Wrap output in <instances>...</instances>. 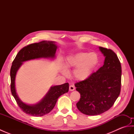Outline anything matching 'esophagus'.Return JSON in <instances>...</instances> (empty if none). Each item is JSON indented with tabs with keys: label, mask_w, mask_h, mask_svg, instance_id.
<instances>
[{
	"label": "esophagus",
	"mask_w": 134,
	"mask_h": 134,
	"mask_svg": "<svg viewBox=\"0 0 134 134\" xmlns=\"http://www.w3.org/2000/svg\"><path fill=\"white\" fill-rule=\"evenodd\" d=\"M69 90H70V91H73V90H75V87H74V85H70V86H69Z\"/></svg>",
	"instance_id": "esophagus-1"
}]
</instances>
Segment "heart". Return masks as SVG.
I'll return each instance as SVG.
<instances>
[{
	"label": "heart",
	"instance_id": "b5f03b06",
	"mask_svg": "<svg viewBox=\"0 0 134 134\" xmlns=\"http://www.w3.org/2000/svg\"><path fill=\"white\" fill-rule=\"evenodd\" d=\"M99 63V58L94 52H78L67 57L65 67L67 69H75L73 75L79 81L86 80L92 75ZM65 73V71H64Z\"/></svg>",
	"mask_w": 134,
	"mask_h": 134
}]
</instances>
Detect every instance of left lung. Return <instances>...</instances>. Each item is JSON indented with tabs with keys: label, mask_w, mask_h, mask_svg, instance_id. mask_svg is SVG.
Listing matches in <instances>:
<instances>
[{
	"label": "left lung",
	"mask_w": 134,
	"mask_h": 134,
	"mask_svg": "<svg viewBox=\"0 0 134 134\" xmlns=\"http://www.w3.org/2000/svg\"><path fill=\"white\" fill-rule=\"evenodd\" d=\"M105 57L104 64L86 80L76 82L81 98L76 103L83 114L94 116L112 107L121 90V67L118 56L110 49L99 47Z\"/></svg>",
	"instance_id": "obj_1"
}]
</instances>
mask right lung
Wrapping results in <instances>:
<instances>
[{
    "label": "right lung",
    "instance_id": "obj_1",
    "mask_svg": "<svg viewBox=\"0 0 134 134\" xmlns=\"http://www.w3.org/2000/svg\"><path fill=\"white\" fill-rule=\"evenodd\" d=\"M57 46L54 41H43L27 45L20 50L13 62L10 70L11 92L17 104L24 112L33 116H42L47 114L55 106L58 99L61 95L67 93L69 84L65 83L51 87L49 92L42 100L35 105H28L22 102L17 96L15 87L16 71L22 62L41 58H55Z\"/></svg>",
    "mask_w": 134,
    "mask_h": 134
}]
</instances>
